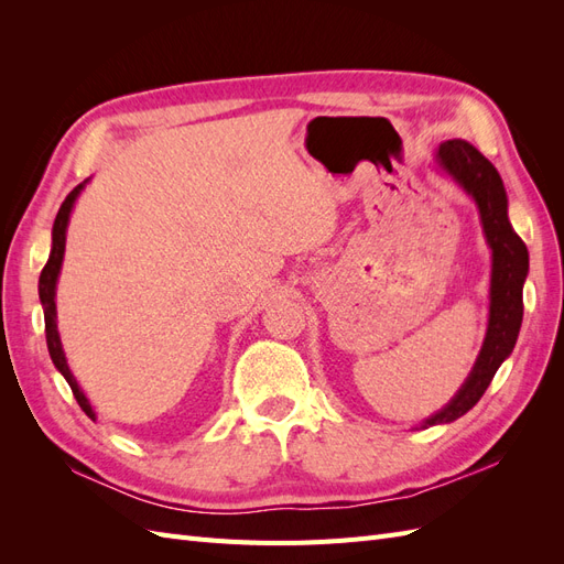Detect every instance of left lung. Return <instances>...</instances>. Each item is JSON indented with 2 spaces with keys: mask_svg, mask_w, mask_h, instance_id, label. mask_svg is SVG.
<instances>
[{
  "mask_svg": "<svg viewBox=\"0 0 564 564\" xmlns=\"http://www.w3.org/2000/svg\"><path fill=\"white\" fill-rule=\"evenodd\" d=\"M435 162L475 202L491 249V280L487 334L480 355L456 395L425 419L421 429L460 419L485 395L494 373L516 348L522 324V286L529 272V253L508 220V195L494 164L475 145L460 139L440 143Z\"/></svg>",
  "mask_w": 564,
  "mask_h": 564,
  "instance_id": "obj_1",
  "label": "left lung"
}]
</instances>
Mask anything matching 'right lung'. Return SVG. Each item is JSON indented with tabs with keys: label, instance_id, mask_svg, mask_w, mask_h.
Returning <instances> with one entry per match:
<instances>
[{
	"label": "right lung",
	"instance_id": "1",
	"mask_svg": "<svg viewBox=\"0 0 564 564\" xmlns=\"http://www.w3.org/2000/svg\"><path fill=\"white\" fill-rule=\"evenodd\" d=\"M87 183H89V178L79 183L75 191L65 197V202L61 204V209L56 214L54 230H51V253H48V261H46L42 275H40V301H42V308H44V329H46V346H48L51 362L56 365V369L63 373V379L67 381V386L73 388V395L79 402L82 412L96 421V412H94L91 402L87 400V395H84V390L79 388L77 379L73 377L70 367H67L63 344H61V334H58V322H56V284H58V275H61V268H63V256H65V232H67V224H70V214H73L75 202H77V197H79L84 187H87Z\"/></svg>",
	"mask_w": 564,
	"mask_h": 564
}]
</instances>
